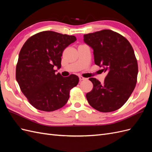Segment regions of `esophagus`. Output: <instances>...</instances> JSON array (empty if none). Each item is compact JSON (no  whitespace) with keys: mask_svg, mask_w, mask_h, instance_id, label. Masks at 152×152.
Instances as JSON below:
<instances>
[{"mask_svg":"<svg viewBox=\"0 0 152 152\" xmlns=\"http://www.w3.org/2000/svg\"><path fill=\"white\" fill-rule=\"evenodd\" d=\"M79 79L80 80H85L86 79V78H84V77H82V76H79Z\"/></svg>","mask_w":152,"mask_h":152,"instance_id":"obj_1","label":"esophagus"}]
</instances>
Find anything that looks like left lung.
Listing matches in <instances>:
<instances>
[{
    "instance_id": "left-lung-1",
    "label": "left lung",
    "mask_w": 152,
    "mask_h": 152,
    "mask_svg": "<svg viewBox=\"0 0 152 152\" xmlns=\"http://www.w3.org/2000/svg\"><path fill=\"white\" fill-rule=\"evenodd\" d=\"M84 42L93 49L94 63L107 72L103 84L90 78L93 88L86 94L92 107L101 112L121 108L130 97L137 82V59L130 42L122 35L103 30L84 35Z\"/></svg>"
}]
</instances>
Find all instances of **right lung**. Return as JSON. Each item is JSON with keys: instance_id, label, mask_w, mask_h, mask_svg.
<instances>
[{"instance_id": "right-lung-1", "label": "right lung", "mask_w": 152, "mask_h": 152, "mask_svg": "<svg viewBox=\"0 0 152 152\" xmlns=\"http://www.w3.org/2000/svg\"><path fill=\"white\" fill-rule=\"evenodd\" d=\"M77 40L74 35L44 31L27 40L19 54L16 79L20 89L35 108L53 112L67 103L70 91L79 83L77 75L56 74L63 50Z\"/></svg>"}]
</instances>
